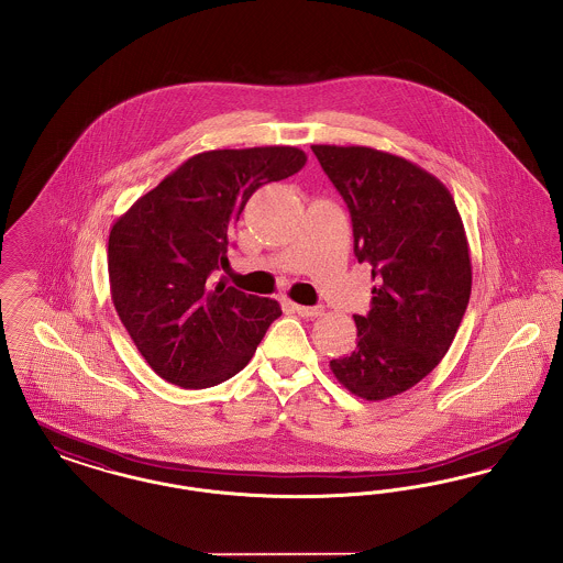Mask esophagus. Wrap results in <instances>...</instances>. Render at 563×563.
<instances>
[{"label":"esophagus","instance_id":"1","mask_svg":"<svg viewBox=\"0 0 563 563\" xmlns=\"http://www.w3.org/2000/svg\"><path fill=\"white\" fill-rule=\"evenodd\" d=\"M294 310L303 319H314V317H321L322 314L321 306H299V303H294Z\"/></svg>","mask_w":563,"mask_h":563}]
</instances>
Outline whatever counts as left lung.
I'll list each match as a JSON object with an SVG mask.
<instances>
[{
  "instance_id": "8db88e82",
  "label": "left lung",
  "mask_w": 563,
  "mask_h": 563,
  "mask_svg": "<svg viewBox=\"0 0 563 563\" xmlns=\"http://www.w3.org/2000/svg\"><path fill=\"white\" fill-rule=\"evenodd\" d=\"M349 205L354 255L372 264V310L354 314L356 349L329 363L352 395L384 401L416 386L454 342L473 269L454 198L401 156L312 145Z\"/></svg>"
}]
</instances>
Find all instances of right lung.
Here are the masks:
<instances>
[{"instance_id": "1", "label": "right lung", "mask_w": 563, "mask_h": 563, "mask_svg": "<svg viewBox=\"0 0 563 563\" xmlns=\"http://www.w3.org/2000/svg\"><path fill=\"white\" fill-rule=\"evenodd\" d=\"M289 145L191 156L122 214L108 244L111 299L147 365L181 388L239 374L283 310L211 283L253 191L301 170Z\"/></svg>"}]
</instances>
